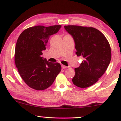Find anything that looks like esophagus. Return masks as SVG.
I'll return each instance as SVG.
<instances>
[{
  "label": "esophagus",
  "instance_id": "34e87169",
  "mask_svg": "<svg viewBox=\"0 0 121 121\" xmlns=\"http://www.w3.org/2000/svg\"><path fill=\"white\" fill-rule=\"evenodd\" d=\"M61 67H62V69H65V68H68V67L65 66V65H61Z\"/></svg>",
  "mask_w": 121,
  "mask_h": 121
}]
</instances>
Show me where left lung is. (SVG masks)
Listing matches in <instances>:
<instances>
[{
	"mask_svg": "<svg viewBox=\"0 0 121 121\" xmlns=\"http://www.w3.org/2000/svg\"><path fill=\"white\" fill-rule=\"evenodd\" d=\"M66 31L74 40L76 54L83 61L75 69L73 84L81 88L93 85L107 70L111 60V49L105 36L95 28L65 26Z\"/></svg>",
	"mask_w": 121,
	"mask_h": 121,
	"instance_id": "8db88e82",
	"label": "left lung"
}]
</instances>
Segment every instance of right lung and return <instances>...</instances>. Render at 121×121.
I'll list each match as a JSON object with an SVG mask.
<instances>
[{"label":"right lung","instance_id":"add662e5","mask_svg":"<svg viewBox=\"0 0 121 121\" xmlns=\"http://www.w3.org/2000/svg\"><path fill=\"white\" fill-rule=\"evenodd\" d=\"M61 25L29 28L20 34L16 42L15 62L20 76L29 86L43 90L52 84L61 67L42 57L50 37L56 34Z\"/></svg>","mask_w":121,"mask_h":121}]
</instances>
